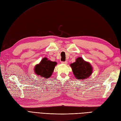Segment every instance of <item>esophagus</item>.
<instances>
[{"mask_svg":"<svg viewBox=\"0 0 121 121\" xmlns=\"http://www.w3.org/2000/svg\"><path fill=\"white\" fill-rule=\"evenodd\" d=\"M61 63H62V64H67V61H64V62L62 61V62H61Z\"/></svg>","mask_w":121,"mask_h":121,"instance_id":"1","label":"esophagus"}]
</instances>
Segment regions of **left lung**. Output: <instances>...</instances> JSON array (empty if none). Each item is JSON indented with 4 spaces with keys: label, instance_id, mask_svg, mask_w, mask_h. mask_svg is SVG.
<instances>
[{
    "label": "left lung",
    "instance_id": "8db88e82",
    "mask_svg": "<svg viewBox=\"0 0 121 121\" xmlns=\"http://www.w3.org/2000/svg\"><path fill=\"white\" fill-rule=\"evenodd\" d=\"M75 77L77 79H88L92 73L91 64L85 61L81 57H78L75 62L70 64Z\"/></svg>",
    "mask_w": 121,
    "mask_h": 121
}]
</instances>
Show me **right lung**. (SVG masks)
Segmentation results:
<instances>
[{"label":"right lung","instance_id":"right-lung-1","mask_svg":"<svg viewBox=\"0 0 121 121\" xmlns=\"http://www.w3.org/2000/svg\"><path fill=\"white\" fill-rule=\"evenodd\" d=\"M57 64L56 62L51 61L47 58H44L40 63L35 65L34 69L35 74L48 79L52 76Z\"/></svg>","mask_w":121,"mask_h":121}]
</instances>
